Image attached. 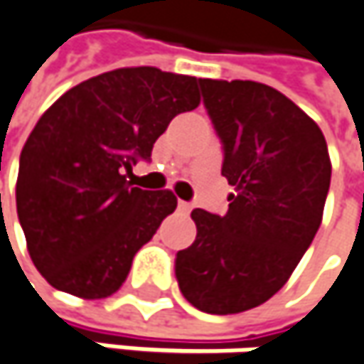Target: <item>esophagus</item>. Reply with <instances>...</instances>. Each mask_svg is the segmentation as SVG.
Returning a JSON list of instances; mask_svg holds the SVG:
<instances>
[{
    "label": "esophagus",
    "mask_w": 364,
    "mask_h": 364,
    "mask_svg": "<svg viewBox=\"0 0 364 364\" xmlns=\"http://www.w3.org/2000/svg\"><path fill=\"white\" fill-rule=\"evenodd\" d=\"M177 210H179L181 214H189V212H191V203L179 200V203H177Z\"/></svg>",
    "instance_id": "esophagus-1"
}]
</instances>
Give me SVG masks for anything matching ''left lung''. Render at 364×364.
I'll list each match as a JSON object with an SVG mask.
<instances>
[{
	"label": "left lung",
	"mask_w": 364,
	"mask_h": 364,
	"mask_svg": "<svg viewBox=\"0 0 364 364\" xmlns=\"http://www.w3.org/2000/svg\"><path fill=\"white\" fill-rule=\"evenodd\" d=\"M200 86L235 193L225 216L191 212L198 235L177 253L175 276L196 309L228 315L287 284L321 225L331 164L317 123L276 88L251 80Z\"/></svg>",
	"instance_id": "left-lung-1"
}]
</instances>
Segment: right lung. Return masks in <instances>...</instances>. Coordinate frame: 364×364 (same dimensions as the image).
Here are the masks:
<instances>
[{"label": "right lung", "mask_w": 364, "mask_h": 364, "mask_svg": "<svg viewBox=\"0 0 364 364\" xmlns=\"http://www.w3.org/2000/svg\"><path fill=\"white\" fill-rule=\"evenodd\" d=\"M200 80L121 68L68 90L34 125L16 183L18 220L43 278L82 299L125 282L134 255L175 212L171 191L127 181L171 119L200 105Z\"/></svg>", "instance_id": "right-lung-1"}]
</instances>
